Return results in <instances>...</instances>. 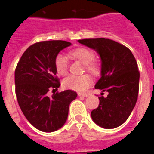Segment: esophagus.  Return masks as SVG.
I'll use <instances>...</instances> for the list:
<instances>
[{
	"mask_svg": "<svg viewBox=\"0 0 154 154\" xmlns=\"http://www.w3.org/2000/svg\"><path fill=\"white\" fill-rule=\"evenodd\" d=\"M78 96H83V97H86V96H89V94L88 93H81V92H79V93H78Z\"/></svg>",
	"mask_w": 154,
	"mask_h": 154,
	"instance_id": "esophagus-1",
	"label": "esophagus"
}]
</instances>
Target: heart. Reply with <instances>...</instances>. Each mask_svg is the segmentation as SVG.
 <instances>
[{
	"instance_id": "b5f03b06",
	"label": "heart",
	"mask_w": 154,
	"mask_h": 154,
	"mask_svg": "<svg viewBox=\"0 0 154 154\" xmlns=\"http://www.w3.org/2000/svg\"><path fill=\"white\" fill-rule=\"evenodd\" d=\"M72 56L79 61L85 65V68L88 72L93 75H96L99 72V65L94 61L95 54L91 50L85 48H78L71 51ZM55 68L57 72L60 75H67L69 71V62L67 57L62 54H58L55 60ZM92 82V79L87 74L80 75H69L63 80L64 88L67 89L82 92L89 86Z\"/></svg>"
}]
</instances>
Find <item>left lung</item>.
<instances>
[{
    "mask_svg": "<svg viewBox=\"0 0 154 154\" xmlns=\"http://www.w3.org/2000/svg\"><path fill=\"white\" fill-rule=\"evenodd\" d=\"M94 49L101 58V78L95 89L107 92L99 97V106L91 112L92 120L105 129H113L126 122L135 107L139 92L140 72L127 47L108 38L78 40Z\"/></svg>",
    "mask_w": 154,
    "mask_h": 154,
    "instance_id": "8db88e82",
    "label": "left lung"
}]
</instances>
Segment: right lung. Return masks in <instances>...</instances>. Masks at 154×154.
Masks as SVG:
<instances>
[{
  "instance_id": "obj_1",
  "label": "right lung",
  "mask_w": 154,
  "mask_h": 154,
  "mask_svg": "<svg viewBox=\"0 0 154 154\" xmlns=\"http://www.w3.org/2000/svg\"><path fill=\"white\" fill-rule=\"evenodd\" d=\"M71 45L65 41H45L28 47L19 60L14 72L15 93L23 114L32 126L51 133L67 120L71 102L77 97L72 90L47 95L60 86L55 60L59 51Z\"/></svg>"
}]
</instances>
